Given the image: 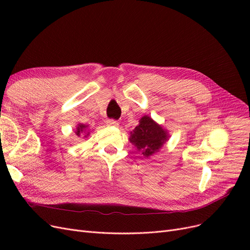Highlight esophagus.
<instances>
[{
    "instance_id": "obj_1",
    "label": "esophagus",
    "mask_w": 250,
    "mask_h": 250,
    "mask_svg": "<svg viewBox=\"0 0 250 250\" xmlns=\"http://www.w3.org/2000/svg\"><path fill=\"white\" fill-rule=\"evenodd\" d=\"M106 125H107V126L118 127V126H119V123L117 122V121H115V120H107V121H106Z\"/></svg>"
}]
</instances>
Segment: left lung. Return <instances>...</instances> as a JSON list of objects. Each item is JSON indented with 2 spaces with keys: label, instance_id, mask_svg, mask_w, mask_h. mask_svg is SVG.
Listing matches in <instances>:
<instances>
[{
  "label": "left lung",
  "instance_id": "obj_1",
  "mask_svg": "<svg viewBox=\"0 0 250 250\" xmlns=\"http://www.w3.org/2000/svg\"><path fill=\"white\" fill-rule=\"evenodd\" d=\"M139 122V125L130 131L129 142L144 157L149 158L169 141L170 134L148 115L142 117Z\"/></svg>",
  "mask_w": 250,
  "mask_h": 250
}]
</instances>
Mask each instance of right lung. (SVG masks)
Returning <instances> with one entry per match:
<instances>
[{"mask_svg":"<svg viewBox=\"0 0 250 250\" xmlns=\"http://www.w3.org/2000/svg\"><path fill=\"white\" fill-rule=\"evenodd\" d=\"M75 133H76L78 137L82 138H87L89 135V129H88V125H84L79 123L76 127V130H75Z\"/></svg>","mask_w":250,"mask_h":250,"instance_id":"right-lung-1","label":"right lung"}]
</instances>
